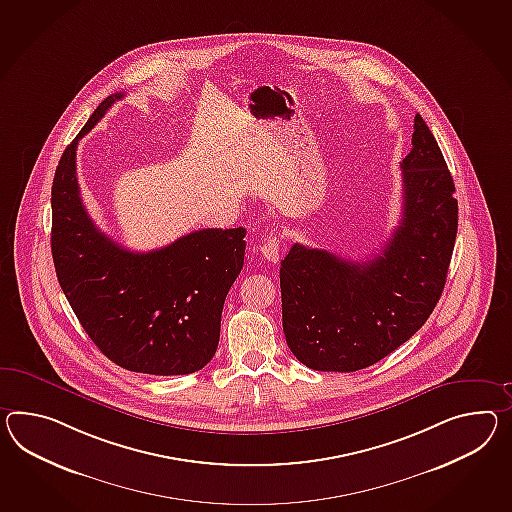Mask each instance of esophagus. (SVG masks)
<instances>
[{
	"mask_svg": "<svg viewBox=\"0 0 512 512\" xmlns=\"http://www.w3.org/2000/svg\"><path fill=\"white\" fill-rule=\"evenodd\" d=\"M259 250H261L262 257H264L266 261L277 262L279 261L281 242H279V238L275 237V235H270V237H266L262 240Z\"/></svg>",
	"mask_w": 512,
	"mask_h": 512,
	"instance_id": "esophagus-1",
	"label": "esophagus"
}]
</instances>
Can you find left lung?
Listing matches in <instances>:
<instances>
[{
	"instance_id": "1",
	"label": "left lung",
	"mask_w": 512,
	"mask_h": 512,
	"mask_svg": "<svg viewBox=\"0 0 512 512\" xmlns=\"http://www.w3.org/2000/svg\"><path fill=\"white\" fill-rule=\"evenodd\" d=\"M401 222L368 261L294 244L281 261L283 331L298 361L357 372L385 359L427 322L448 277L457 237L455 185L437 140L414 116L401 161Z\"/></svg>"
}]
</instances>
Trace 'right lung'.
Instances as JSON below:
<instances>
[{
    "label": "right lung",
    "mask_w": 512,
    "mask_h": 512,
    "mask_svg": "<svg viewBox=\"0 0 512 512\" xmlns=\"http://www.w3.org/2000/svg\"><path fill=\"white\" fill-rule=\"evenodd\" d=\"M124 94L100 103L64 150L51 187V253L77 320L105 357L125 370L185 375L218 348L225 296L246 251V229H200L148 253L103 235L79 194L75 151Z\"/></svg>",
    "instance_id": "obj_1"
}]
</instances>
